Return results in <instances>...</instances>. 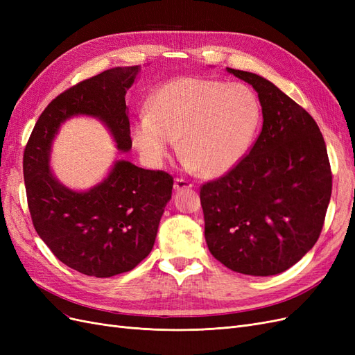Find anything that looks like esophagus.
I'll list each match as a JSON object with an SVG mask.
<instances>
[{
    "instance_id": "esophagus-1",
    "label": "esophagus",
    "mask_w": 355,
    "mask_h": 355,
    "mask_svg": "<svg viewBox=\"0 0 355 355\" xmlns=\"http://www.w3.org/2000/svg\"><path fill=\"white\" fill-rule=\"evenodd\" d=\"M194 187V184H191L189 180H187V179H182V178H176L175 179V185H173V188L176 189V191H180V189H187V188H192Z\"/></svg>"
}]
</instances>
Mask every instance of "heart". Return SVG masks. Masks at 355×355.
Masks as SVG:
<instances>
[{
    "label": "heart",
    "instance_id": "heart-1",
    "mask_svg": "<svg viewBox=\"0 0 355 355\" xmlns=\"http://www.w3.org/2000/svg\"><path fill=\"white\" fill-rule=\"evenodd\" d=\"M262 123V105L245 84L182 77L158 89L148 115L132 124V142L154 166L180 139L185 163L216 178L237 167L250 151Z\"/></svg>",
    "mask_w": 355,
    "mask_h": 355
}]
</instances>
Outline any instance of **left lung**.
I'll return each mask as SVG.
<instances>
[{
  "label": "left lung",
  "instance_id": "8db88e82",
  "mask_svg": "<svg viewBox=\"0 0 355 355\" xmlns=\"http://www.w3.org/2000/svg\"><path fill=\"white\" fill-rule=\"evenodd\" d=\"M262 105V132L249 155L200 189L204 237L230 270L280 274L313 249L331 196L327 149L314 118L271 81L227 68Z\"/></svg>",
  "mask_w": 355,
  "mask_h": 355
}]
</instances>
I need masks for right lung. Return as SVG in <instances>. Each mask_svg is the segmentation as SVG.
Instances as JSON below:
<instances>
[{"label":"right lung","mask_w":355,"mask_h":355,"mask_svg":"<svg viewBox=\"0 0 355 355\" xmlns=\"http://www.w3.org/2000/svg\"><path fill=\"white\" fill-rule=\"evenodd\" d=\"M141 67H124L78 83L42 111L24 154V178L32 223L60 262L85 275L108 278L132 271L153 250L159 219L171 198L173 178L116 159L108 176L75 191L50 168L51 144L75 115L101 120L118 151L132 149L125 93Z\"/></svg>","instance_id":"add662e5"}]
</instances>
